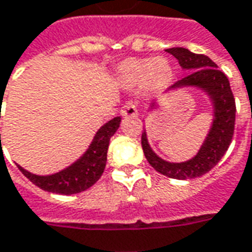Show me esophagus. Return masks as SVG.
I'll return each mask as SVG.
<instances>
[{
	"instance_id": "obj_1",
	"label": "esophagus",
	"mask_w": 252,
	"mask_h": 252,
	"mask_svg": "<svg viewBox=\"0 0 252 252\" xmlns=\"http://www.w3.org/2000/svg\"><path fill=\"white\" fill-rule=\"evenodd\" d=\"M121 116H123V117H136V116H138L136 104L133 103V102H126V103L121 107Z\"/></svg>"
}]
</instances>
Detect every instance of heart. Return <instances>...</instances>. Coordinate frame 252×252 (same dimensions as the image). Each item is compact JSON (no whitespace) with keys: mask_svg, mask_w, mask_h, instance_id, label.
<instances>
[{"mask_svg":"<svg viewBox=\"0 0 252 252\" xmlns=\"http://www.w3.org/2000/svg\"><path fill=\"white\" fill-rule=\"evenodd\" d=\"M121 80L129 85L148 84L150 88H162L172 78V67L165 59H128L119 67Z\"/></svg>","mask_w":252,"mask_h":252,"instance_id":"obj_1","label":"heart"}]
</instances>
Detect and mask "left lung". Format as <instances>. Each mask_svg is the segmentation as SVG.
I'll use <instances>...</instances> for the list:
<instances>
[{
	"label": "left lung",
	"instance_id": "8db88e82",
	"mask_svg": "<svg viewBox=\"0 0 252 252\" xmlns=\"http://www.w3.org/2000/svg\"><path fill=\"white\" fill-rule=\"evenodd\" d=\"M167 52L174 55L185 71H191L176 81L167 94L179 90H197L210 99L212 121L197 153L186 161L174 162L161 158L152 149L146 129L142 133V149L149 164L162 175L174 179H191L204 175L214 168L226 153L232 142L236 119V103L227 77L218 70V66L205 55L193 54L186 48H168ZM160 107L158 99L152 102L149 112Z\"/></svg>",
	"mask_w": 252,
	"mask_h": 252
}]
</instances>
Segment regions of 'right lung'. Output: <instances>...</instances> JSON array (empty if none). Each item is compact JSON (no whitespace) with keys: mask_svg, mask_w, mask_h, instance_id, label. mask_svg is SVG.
I'll return each instance as SVG.
<instances>
[{"mask_svg":"<svg viewBox=\"0 0 252 252\" xmlns=\"http://www.w3.org/2000/svg\"><path fill=\"white\" fill-rule=\"evenodd\" d=\"M121 117H114L100 126L88 149L73 164L49 175H37L18 165L20 172L42 190L56 194H76L90 189L102 176L107 161L110 138L119 129ZM1 138V135H0Z\"/></svg>","mask_w":252,"mask_h":252,"instance_id":"add662e5","label":"right lung"}]
</instances>
